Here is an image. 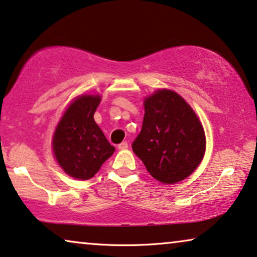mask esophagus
<instances>
[{
  "label": "esophagus",
  "instance_id": "34e87169",
  "mask_svg": "<svg viewBox=\"0 0 257 257\" xmlns=\"http://www.w3.org/2000/svg\"><path fill=\"white\" fill-rule=\"evenodd\" d=\"M128 147V144H127V141H122V143H120L119 145H118V148H119V150H126V148Z\"/></svg>",
  "mask_w": 257,
  "mask_h": 257
}]
</instances>
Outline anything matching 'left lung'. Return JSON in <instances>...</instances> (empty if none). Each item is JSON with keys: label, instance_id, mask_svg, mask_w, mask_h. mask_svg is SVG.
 I'll use <instances>...</instances> for the list:
<instances>
[{"label": "left lung", "instance_id": "1", "mask_svg": "<svg viewBox=\"0 0 257 257\" xmlns=\"http://www.w3.org/2000/svg\"><path fill=\"white\" fill-rule=\"evenodd\" d=\"M132 150L152 177L173 184L198 167L205 153V135L190 105L163 89L145 99L143 126Z\"/></svg>", "mask_w": 257, "mask_h": 257}]
</instances>
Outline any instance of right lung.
<instances>
[{"label":"right lung","mask_w":257,"mask_h":257,"mask_svg":"<svg viewBox=\"0 0 257 257\" xmlns=\"http://www.w3.org/2000/svg\"><path fill=\"white\" fill-rule=\"evenodd\" d=\"M99 102V96L91 95L75 99L66 110L54 133L55 158L62 169L77 180L94 177L114 152V147L94 120Z\"/></svg>","instance_id":"1"}]
</instances>
